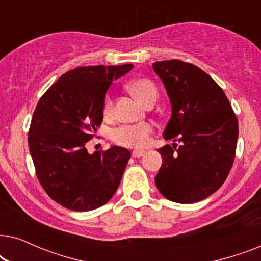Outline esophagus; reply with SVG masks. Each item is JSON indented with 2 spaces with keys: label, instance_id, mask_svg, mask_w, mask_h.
Here are the masks:
<instances>
[{
  "label": "esophagus",
  "instance_id": "obj_1",
  "mask_svg": "<svg viewBox=\"0 0 261 261\" xmlns=\"http://www.w3.org/2000/svg\"><path fill=\"white\" fill-rule=\"evenodd\" d=\"M145 154V151H139V149H135V151L132 152V156L133 158H140V156H142Z\"/></svg>",
  "mask_w": 261,
  "mask_h": 261
}]
</instances>
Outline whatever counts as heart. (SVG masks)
Segmentation results:
<instances>
[{"mask_svg": "<svg viewBox=\"0 0 261 261\" xmlns=\"http://www.w3.org/2000/svg\"><path fill=\"white\" fill-rule=\"evenodd\" d=\"M128 89L133 92L139 101L145 106L155 103L158 99L159 91L155 83L149 78H135L128 83ZM113 112V96L108 94L103 101V114L109 116ZM153 133V124L142 122L137 124H123L115 128L112 133L113 141L117 145L130 148L145 147L149 142V138Z\"/></svg>", "mask_w": 261, "mask_h": 261, "instance_id": "1", "label": "heart"}]
</instances>
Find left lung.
<instances>
[{
    "label": "left lung",
    "mask_w": 261,
    "mask_h": 261,
    "mask_svg": "<svg viewBox=\"0 0 261 261\" xmlns=\"http://www.w3.org/2000/svg\"><path fill=\"white\" fill-rule=\"evenodd\" d=\"M169 94L172 114L158 151L163 164L155 185L164 197L189 204L219 190L233 166L238 117L222 89L194 64L178 59L153 64Z\"/></svg>",
    "instance_id": "8db88e82"
}]
</instances>
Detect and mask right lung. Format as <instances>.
Segmentation results:
<instances>
[{
  "label": "right lung",
  "mask_w": 261,
  "mask_h": 261,
  "mask_svg": "<svg viewBox=\"0 0 261 261\" xmlns=\"http://www.w3.org/2000/svg\"><path fill=\"white\" fill-rule=\"evenodd\" d=\"M123 65L67 71L39 99L28 146L39 183L53 201L74 212L106 204L119 188L130 153L119 146L89 154L85 145L103 120V101Z\"/></svg>",
  "instance_id": "obj_1"
}]
</instances>
